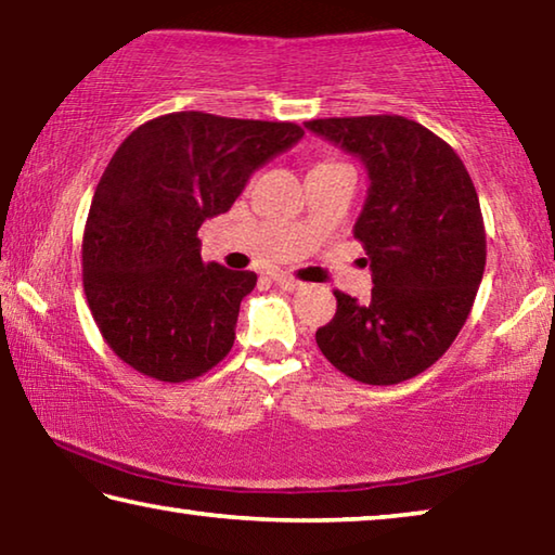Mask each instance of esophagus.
I'll list each match as a JSON object with an SVG mask.
<instances>
[{
	"label": "esophagus",
	"mask_w": 555,
	"mask_h": 555,
	"mask_svg": "<svg viewBox=\"0 0 555 555\" xmlns=\"http://www.w3.org/2000/svg\"><path fill=\"white\" fill-rule=\"evenodd\" d=\"M271 279H274V284H276L279 288H284V291H298L300 286H304V284H300V281L291 279V276H286V274H274Z\"/></svg>",
	"instance_id": "esophagus-1"
}]
</instances>
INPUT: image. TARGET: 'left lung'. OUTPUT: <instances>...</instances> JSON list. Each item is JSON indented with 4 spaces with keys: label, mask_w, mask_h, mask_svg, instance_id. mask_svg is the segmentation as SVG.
Wrapping results in <instances>:
<instances>
[{
    "label": "left lung",
    "mask_w": 555,
    "mask_h": 555,
    "mask_svg": "<svg viewBox=\"0 0 555 555\" xmlns=\"http://www.w3.org/2000/svg\"><path fill=\"white\" fill-rule=\"evenodd\" d=\"M306 129L357 156L370 188L354 237L372 269V300L335 291L315 343L362 384H399L443 357L485 274V224L465 164L443 139L399 115L311 119Z\"/></svg>",
    "instance_id": "1"
}]
</instances>
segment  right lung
<instances>
[{
	"mask_svg": "<svg viewBox=\"0 0 555 555\" xmlns=\"http://www.w3.org/2000/svg\"><path fill=\"white\" fill-rule=\"evenodd\" d=\"M300 137L294 121L173 112L121 142L82 237L88 306L121 362L176 384L228 357L257 274L203 264L198 230Z\"/></svg>",
	"mask_w": 555,
	"mask_h": 555,
	"instance_id": "add662e5",
	"label": "right lung"
}]
</instances>
